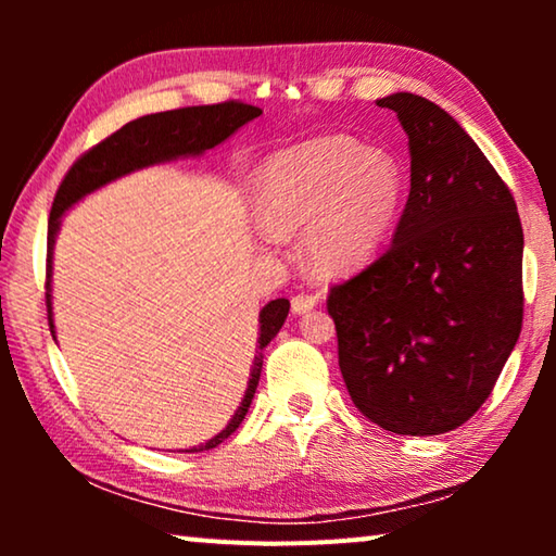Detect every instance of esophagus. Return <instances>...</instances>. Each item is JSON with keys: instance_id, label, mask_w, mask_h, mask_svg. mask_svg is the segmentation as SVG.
<instances>
[{"instance_id": "1", "label": "esophagus", "mask_w": 556, "mask_h": 556, "mask_svg": "<svg viewBox=\"0 0 556 556\" xmlns=\"http://www.w3.org/2000/svg\"><path fill=\"white\" fill-rule=\"evenodd\" d=\"M318 304L316 294H296L291 296V312L294 314H308Z\"/></svg>"}]
</instances>
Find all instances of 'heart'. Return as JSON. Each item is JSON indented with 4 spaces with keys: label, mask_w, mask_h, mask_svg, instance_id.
Here are the masks:
<instances>
[{
    "label": "heart",
    "mask_w": 556,
    "mask_h": 556,
    "mask_svg": "<svg viewBox=\"0 0 556 556\" xmlns=\"http://www.w3.org/2000/svg\"><path fill=\"white\" fill-rule=\"evenodd\" d=\"M402 203L397 159L343 135L281 149L255 176L260 223L271 235L306 230V257L318 277L365 265L390 235Z\"/></svg>",
    "instance_id": "1"
}]
</instances>
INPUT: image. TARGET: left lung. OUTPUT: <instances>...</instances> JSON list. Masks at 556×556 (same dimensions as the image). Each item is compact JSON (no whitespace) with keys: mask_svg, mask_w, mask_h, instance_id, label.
<instances>
[{"mask_svg":"<svg viewBox=\"0 0 556 556\" xmlns=\"http://www.w3.org/2000/svg\"><path fill=\"white\" fill-rule=\"evenodd\" d=\"M412 186L392 244L326 299L363 417L446 434L491 397L522 331V225L510 188L434 102L394 92Z\"/></svg>","mask_w":556,"mask_h":556,"instance_id":"8db88e82","label":"left lung"}]
</instances>
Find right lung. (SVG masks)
<instances>
[{"label": "right lung", "instance_id": "obj_1", "mask_svg": "<svg viewBox=\"0 0 556 556\" xmlns=\"http://www.w3.org/2000/svg\"><path fill=\"white\" fill-rule=\"evenodd\" d=\"M262 115V110L255 105L240 100H225L218 105H199V108H178L168 112H156V115L139 117L135 122H127L125 127L117 129L115 135L102 139L100 144L88 149L78 162H75L68 174L55 191V199L51 205L49 218V275H51V250L53 238L59 232L61 215L71 208L75 201L83 195L96 191V188L110 184L112 178H119L135 168H142L156 162H166V159L176 156H195L203 154L205 149H213L228 139L235 129H240L244 122L255 119ZM46 306H49V326L53 328L51 318V294H46ZM289 314V299H275L260 312V351L265 348L271 338L279 333L285 326ZM53 333V331H51ZM262 372V353L255 355L250 370V382L244 390V397L240 402L238 412L232 414L230 425L225 427L218 437H213L208 444L191 451H208L223 444L235 429L242 425L244 414H248L252 397H255L257 382Z\"/></svg>", "mask_w": 556, "mask_h": 556}]
</instances>
